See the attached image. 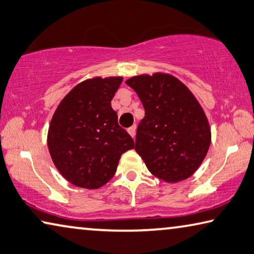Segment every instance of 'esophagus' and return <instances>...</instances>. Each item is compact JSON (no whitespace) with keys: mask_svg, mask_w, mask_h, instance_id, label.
<instances>
[{"mask_svg":"<svg viewBox=\"0 0 254 254\" xmlns=\"http://www.w3.org/2000/svg\"><path fill=\"white\" fill-rule=\"evenodd\" d=\"M135 130H136V126L134 124V126H132V127H130L127 128V132H128V134H130L132 138H134V135H135Z\"/></svg>","mask_w":254,"mask_h":254,"instance_id":"1","label":"esophagus"}]
</instances>
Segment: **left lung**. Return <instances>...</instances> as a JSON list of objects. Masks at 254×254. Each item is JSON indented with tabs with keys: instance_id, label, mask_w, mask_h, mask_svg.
<instances>
[{
	"instance_id": "obj_1",
	"label": "left lung",
	"mask_w": 254,
	"mask_h": 254,
	"mask_svg": "<svg viewBox=\"0 0 254 254\" xmlns=\"http://www.w3.org/2000/svg\"><path fill=\"white\" fill-rule=\"evenodd\" d=\"M126 83L144 108L136 128L135 150L149 172L170 183L190 178L203 162L211 140L198 100L170 74L138 75Z\"/></svg>"
}]
</instances>
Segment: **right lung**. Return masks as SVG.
I'll return each mask as SVG.
<instances>
[{"mask_svg":"<svg viewBox=\"0 0 254 254\" xmlns=\"http://www.w3.org/2000/svg\"><path fill=\"white\" fill-rule=\"evenodd\" d=\"M122 80L112 76L79 83L62 99L51 121V157L63 178L75 187H103L114 176L121 155L134 148L111 106Z\"/></svg>","mask_w":254,"mask_h":254,"instance_id":"1","label":"right lung"}]
</instances>
